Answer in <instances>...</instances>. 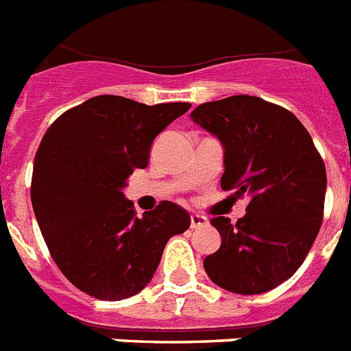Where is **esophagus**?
<instances>
[{"instance_id":"1","label":"esophagus","mask_w":351,"mask_h":351,"mask_svg":"<svg viewBox=\"0 0 351 351\" xmlns=\"http://www.w3.org/2000/svg\"><path fill=\"white\" fill-rule=\"evenodd\" d=\"M207 225V218L202 215H191V229H198V227H204Z\"/></svg>"}]
</instances>
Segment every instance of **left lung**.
<instances>
[{
    "instance_id": "obj_1",
    "label": "left lung",
    "mask_w": 351,
    "mask_h": 351,
    "mask_svg": "<svg viewBox=\"0 0 351 351\" xmlns=\"http://www.w3.org/2000/svg\"><path fill=\"white\" fill-rule=\"evenodd\" d=\"M193 121L225 149L221 189L249 196L247 215L210 220L221 247L204 259L213 283L234 294H261L294 274L321 229L326 167L292 111L259 97L204 102Z\"/></svg>"
}]
</instances>
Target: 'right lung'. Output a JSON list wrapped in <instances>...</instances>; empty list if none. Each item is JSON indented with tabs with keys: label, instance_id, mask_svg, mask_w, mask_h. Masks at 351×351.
<instances>
[{
	"label": "right lung",
	"instance_id": "add662e5",
	"mask_svg": "<svg viewBox=\"0 0 351 351\" xmlns=\"http://www.w3.org/2000/svg\"><path fill=\"white\" fill-rule=\"evenodd\" d=\"M189 108L99 95L57 117L43 136L30 185L34 215L59 270L88 295L138 294L167 240L189 229L180 205L164 200L138 218L122 193L128 176L147 166L155 136Z\"/></svg>",
	"mask_w": 351,
	"mask_h": 351
}]
</instances>
